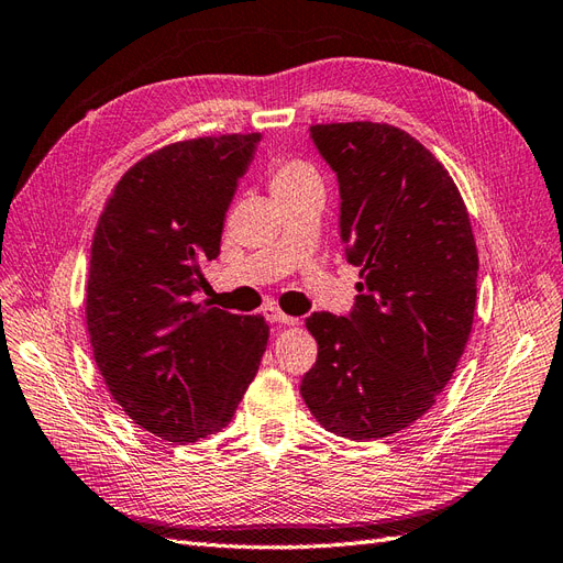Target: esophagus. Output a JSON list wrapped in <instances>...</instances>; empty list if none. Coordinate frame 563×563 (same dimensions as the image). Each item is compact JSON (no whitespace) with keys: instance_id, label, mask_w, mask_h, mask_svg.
I'll return each instance as SVG.
<instances>
[{"instance_id":"esophagus-1","label":"esophagus","mask_w":563,"mask_h":563,"mask_svg":"<svg viewBox=\"0 0 563 563\" xmlns=\"http://www.w3.org/2000/svg\"><path fill=\"white\" fill-rule=\"evenodd\" d=\"M264 316L271 320V323H280V325H295L297 323V318L283 313L278 307H273V303L264 309Z\"/></svg>"}]
</instances>
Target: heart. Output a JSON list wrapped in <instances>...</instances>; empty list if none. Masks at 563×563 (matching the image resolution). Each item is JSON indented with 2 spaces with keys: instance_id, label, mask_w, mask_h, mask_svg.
<instances>
[{
  "instance_id": "1",
  "label": "heart",
  "mask_w": 563,
  "mask_h": 563,
  "mask_svg": "<svg viewBox=\"0 0 563 563\" xmlns=\"http://www.w3.org/2000/svg\"><path fill=\"white\" fill-rule=\"evenodd\" d=\"M268 184L273 198L295 196V192L311 188L323 190V179H320L318 169L303 159H276L268 169Z\"/></svg>"
}]
</instances>
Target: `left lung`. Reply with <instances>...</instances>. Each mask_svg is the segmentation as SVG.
Wrapping results in <instances>:
<instances>
[{
  "label": "left lung",
  "mask_w": 563,
  "mask_h": 563,
  "mask_svg": "<svg viewBox=\"0 0 563 563\" xmlns=\"http://www.w3.org/2000/svg\"><path fill=\"white\" fill-rule=\"evenodd\" d=\"M309 136L340 188V238L361 268L346 316L307 328L318 358L301 398L328 431L375 441L437 404L467 346L478 254L451 174L391 124H316Z\"/></svg>",
  "instance_id": "1"
}]
</instances>
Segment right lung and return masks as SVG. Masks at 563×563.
<instances>
[{"label": "right lung", "instance_id": "obj_1", "mask_svg": "<svg viewBox=\"0 0 563 563\" xmlns=\"http://www.w3.org/2000/svg\"><path fill=\"white\" fill-rule=\"evenodd\" d=\"M260 141L205 136L146 155L118 181L93 233V361L122 410L172 443L227 427L266 351L262 316L192 301Z\"/></svg>", "mask_w": 563, "mask_h": 563}]
</instances>
